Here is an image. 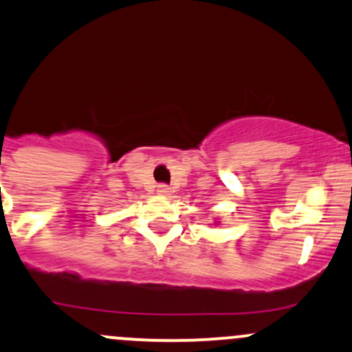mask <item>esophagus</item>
Returning <instances> with one entry per match:
<instances>
[{
    "mask_svg": "<svg viewBox=\"0 0 352 352\" xmlns=\"http://www.w3.org/2000/svg\"><path fill=\"white\" fill-rule=\"evenodd\" d=\"M157 192L160 195H168L170 194V187L167 184H158L157 185Z\"/></svg>",
    "mask_w": 352,
    "mask_h": 352,
    "instance_id": "esophagus-1",
    "label": "esophagus"
}]
</instances>
